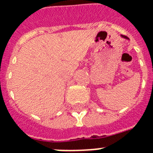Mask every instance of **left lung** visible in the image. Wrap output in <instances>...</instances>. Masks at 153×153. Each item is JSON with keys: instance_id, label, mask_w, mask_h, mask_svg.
<instances>
[{"instance_id": "1", "label": "left lung", "mask_w": 153, "mask_h": 153, "mask_svg": "<svg viewBox=\"0 0 153 153\" xmlns=\"http://www.w3.org/2000/svg\"><path fill=\"white\" fill-rule=\"evenodd\" d=\"M121 37H122V38H123V39H128V40H129V38H128V37H126V36H123V35H121Z\"/></svg>"}]
</instances>
